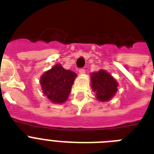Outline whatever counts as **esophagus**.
Wrapping results in <instances>:
<instances>
[{"mask_svg":"<svg viewBox=\"0 0 154 154\" xmlns=\"http://www.w3.org/2000/svg\"><path fill=\"white\" fill-rule=\"evenodd\" d=\"M79 72L81 74H84L85 72V69L84 68H81V69H79Z\"/></svg>","mask_w":154,"mask_h":154,"instance_id":"esophagus-1","label":"esophagus"}]
</instances>
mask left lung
<instances>
[{
    "label": "left lung",
    "mask_w": 154,
    "mask_h": 154,
    "mask_svg": "<svg viewBox=\"0 0 154 154\" xmlns=\"http://www.w3.org/2000/svg\"><path fill=\"white\" fill-rule=\"evenodd\" d=\"M92 88L99 101H109L117 91V82L105 70L94 72L91 77Z\"/></svg>",
    "instance_id": "1"
}]
</instances>
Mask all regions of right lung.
Wrapping results in <instances>:
<instances>
[{
  "instance_id": "obj_1",
  "label": "right lung",
  "mask_w": 154,
  "mask_h": 154,
  "mask_svg": "<svg viewBox=\"0 0 154 154\" xmlns=\"http://www.w3.org/2000/svg\"><path fill=\"white\" fill-rule=\"evenodd\" d=\"M76 73L56 65L42 76L41 85L45 95L53 103H63L67 100L74 82Z\"/></svg>"
}]
</instances>
